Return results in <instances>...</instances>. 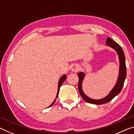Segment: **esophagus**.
<instances>
[{"instance_id": "1", "label": "esophagus", "mask_w": 134, "mask_h": 134, "mask_svg": "<svg viewBox=\"0 0 134 134\" xmlns=\"http://www.w3.org/2000/svg\"><path fill=\"white\" fill-rule=\"evenodd\" d=\"M71 70H72V71L77 72L79 70V67L78 66V65L73 64L71 67Z\"/></svg>"}]
</instances>
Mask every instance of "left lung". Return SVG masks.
<instances>
[{
    "instance_id": "obj_1",
    "label": "left lung",
    "mask_w": 134,
    "mask_h": 134,
    "mask_svg": "<svg viewBox=\"0 0 134 134\" xmlns=\"http://www.w3.org/2000/svg\"><path fill=\"white\" fill-rule=\"evenodd\" d=\"M106 45L109 47H112V48L114 49L116 51L119 59V71L118 79L116 85H115L114 87L113 88L109 93L108 94V96H106L103 99L98 100L93 99L86 96L82 90V82L84 78H85V74L83 72H79L77 74L79 77V91L81 97L87 102L92 104H95V105H102V104L108 103L112 99L114 98L116 95L118 94L121 92L122 87H123L124 81L125 80L126 76L125 59L124 53L121 47L109 37H108L107 40H106Z\"/></svg>"
}]
</instances>
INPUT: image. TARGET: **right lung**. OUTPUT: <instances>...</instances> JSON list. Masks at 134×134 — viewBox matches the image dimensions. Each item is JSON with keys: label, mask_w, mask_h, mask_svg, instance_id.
<instances>
[{"label": "right lung", "mask_w": 134, "mask_h": 134, "mask_svg": "<svg viewBox=\"0 0 134 134\" xmlns=\"http://www.w3.org/2000/svg\"><path fill=\"white\" fill-rule=\"evenodd\" d=\"M66 78H67V76L65 75V74H64V75H63V76H62V77H61V78L60 79V80H59V81H58V92H57V93L56 98H57V97L58 95V93H59V90H60V86H62V84L63 83V82H64V81H65V79H66ZM56 98H55V99L54 100V102H53V103H52L51 105H49L48 108L50 107V106H51L52 105H53V104L54 103V102H55V100H56Z\"/></svg>", "instance_id": "right-lung-1"}]
</instances>
